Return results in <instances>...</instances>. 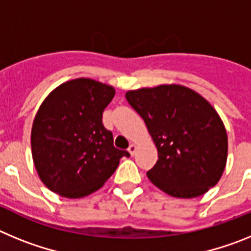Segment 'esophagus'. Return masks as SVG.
Here are the masks:
<instances>
[{"label": "esophagus", "instance_id": "esophagus-1", "mask_svg": "<svg viewBox=\"0 0 251 251\" xmlns=\"http://www.w3.org/2000/svg\"><path fill=\"white\" fill-rule=\"evenodd\" d=\"M136 151H137V146L136 145H130L129 147H128V152L130 153V154H132V156H134V153H136Z\"/></svg>", "mask_w": 251, "mask_h": 251}]
</instances>
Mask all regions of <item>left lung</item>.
Masks as SVG:
<instances>
[{
    "mask_svg": "<svg viewBox=\"0 0 251 251\" xmlns=\"http://www.w3.org/2000/svg\"><path fill=\"white\" fill-rule=\"evenodd\" d=\"M126 98L141 115L158 152L147 172L151 182L178 199L206 194L221 178L227 134L214 106L179 84L128 90Z\"/></svg>",
    "mask_w": 251,
    "mask_h": 251,
    "instance_id": "obj_1",
    "label": "left lung"
}]
</instances>
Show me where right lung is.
<instances>
[{"instance_id":"1","label":"right lung","mask_w":251,"mask_h":251,"mask_svg":"<svg viewBox=\"0 0 251 251\" xmlns=\"http://www.w3.org/2000/svg\"><path fill=\"white\" fill-rule=\"evenodd\" d=\"M112 85L79 77L56 86L41 103L31 129V152L44 185L68 199L93 194L114 174L127 151L113 146L101 114Z\"/></svg>"}]
</instances>
